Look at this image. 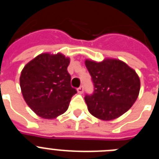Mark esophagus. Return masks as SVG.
<instances>
[{
  "label": "esophagus",
  "instance_id": "1",
  "mask_svg": "<svg viewBox=\"0 0 159 159\" xmlns=\"http://www.w3.org/2000/svg\"><path fill=\"white\" fill-rule=\"evenodd\" d=\"M77 92H78L79 94H83L84 93V87L81 86L77 89Z\"/></svg>",
  "mask_w": 159,
  "mask_h": 159
}]
</instances>
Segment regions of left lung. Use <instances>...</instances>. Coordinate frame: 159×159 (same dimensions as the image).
<instances>
[{"instance_id": "left-lung-1", "label": "left lung", "mask_w": 159, "mask_h": 159, "mask_svg": "<svg viewBox=\"0 0 159 159\" xmlns=\"http://www.w3.org/2000/svg\"><path fill=\"white\" fill-rule=\"evenodd\" d=\"M95 91L84 99L88 111L97 119L109 121L120 117L134 104L140 91V79L133 68L118 59L100 62L87 59Z\"/></svg>"}]
</instances>
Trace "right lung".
Wrapping results in <instances>:
<instances>
[{
	"instance_id": "add662e5",
	"label": "right lung",
	"mask_w": 159,
	"mask_h": 159,
	"mask_svg": "<svg viewBox=\"0 0 159 159\" xmlns=\"http://www.w3.org/2000/svg\"><path fill=\"white\" fill-rule=\"evenodd\" d=\"M70 58L62 53H41L24 67L20 86L28 106L38 116L53 119L67 110L76 90L67 72Z\"/></svg>"
}]
</instances>
